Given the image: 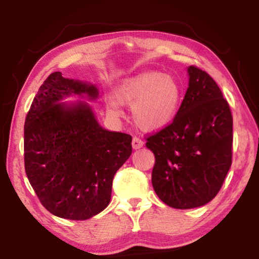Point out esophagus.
<instances>
[{"mask_svg":"<svg viewBox=\"0 0 259 259\" xmlns=\"http://www.w3.org/2000/svg\"><path fill=\"white\" fill-rule=\"evenodd\" d=\"M144 146V142L138 137H134L133 138V148L134 150H139Z\"/></svg>","mask_w":259,"mask_h":259,"instance_id":"esophagus-1","label":"esophagus"}]
</instances>
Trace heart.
<instances>
[{
	"label": "heart",
	"instance_id": "heart-1",
	"mask_svg": "<svg viewBox=\"0 0 259 259\" xmlns=\"http://www.w3.org/2000/svg\"><path fill=\"white\" fill-rule=\"evenodd\" d=\"M106 102L109 115L123 114L121 105L131 107L135 124L144 131H157L171 124L182 104V88L176 78L160 72H144L125 78Z\"/></svg>",
	"mask_w": 259,
	"mask_h": 259
}]
</instances>
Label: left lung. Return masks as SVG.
<instances>
[{
  "label": "left lung",
  "instance_id": "left-lung-1",
  "mask_svg": "<svg viewBox=\"0 0 259 259\" xmlns=\"http://www.w3.org/2000/svg\"><path fill=\"white\" fill-rule=\"evenodd\" d=\"M188 88L171 124L147 138L154 153L152 185L169 207L192 209L210 202L232 164L233 119L209 74L187 67Z\"/></svg>",
  "mask_w": 259,
  "mask_h": 259
}]
</instances>
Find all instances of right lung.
<instances>
[{"label":"right lung","instance_id":"add662e5","mask_svg":"<svg viewBox=\"0 0 259 259\" xmlns=\"http://www.w3.org/2000/svg\"><path fill=\"white\" fill-rule=\"evenodd\" d=\"M99 91L90 82L51 73L40 87L24 126L25 170L37 198L57 217L85 221L109 204L114 175L133 152L130 135L98 123L84 100Z\"/></svg>","mask_w":259,"mask_h":259}]
</instances>
